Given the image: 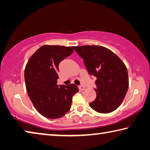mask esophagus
Returning <instances> with one entry per match:
<instances>
[{"label":"esophagus","mask_w":150,"mask_h":150,"mask_svg":"<svg viewBox=\"0 0 150 150\" xmlns=\"http://www.w3.org/2000/svg\"><path fill=\"white\" fill-rule=\"evenodd\" d=\"M78 88H79V90H84L85 89V87L84 86H82V85L79 86H78Z\"/></svg>","instance_id":"esophagus-1"}]
</instances>
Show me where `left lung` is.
I'll use <instances>...</instances> for the list:
<instances>
[{
    "label": "left lung",
    "instance_id": "1",
    "mask_svg": "<svg viewBox=\"0 0 150 150\" xmlns=\"http://www.w3.org/2000/svg\"><path fill=\"white\" fill-rule=\"evenodd\" d=\"M89 74L96 78V98L90 106L99 113L114 111L122 104L128 89L127 70L116 54L100 46H74Z\"/></svg>",
    "mask_w": 150,
    "mask_h": 150
}]
</instances>
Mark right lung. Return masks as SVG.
Instances as JSON below:
<instances>
[{
  "mask_svg": "<svg viewBox=\"0 0 150 150\" xmlns=\"http://www.w3.org/2000/svg\"><path fill=\"white\" fill-rule=\"evenodd\" d=\"M73 46H41L31 56L24 70L28 96L34 106L47 118L62 117L69 111L72 96L78 92L76 85H58L61 61L71 55Z\"/></svg>",
  "mask_w": 150,
  "mask_h": 150,
  "instance_id": "1",
  "label": "right lung"
}]
</instances>
